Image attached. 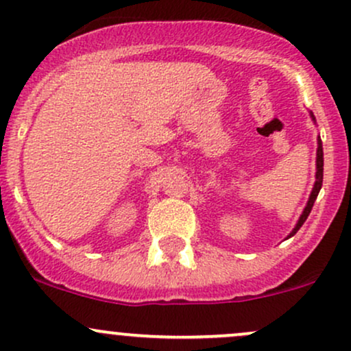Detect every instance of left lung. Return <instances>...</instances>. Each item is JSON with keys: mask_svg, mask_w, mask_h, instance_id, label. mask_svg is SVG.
Returning <instances> with one entry per match:
<instances>
[{"mask_svg": "<svg viewBox=\"0 0 351 351\" xmlns=\"http://www.w3.org/2000/svg\"><path fill=\"white\" fill-rule=\"evenodd\" d=\"M311 119H313V121H315L313 113H311ZM322 183H323V146H322V140H319V136H318V149H317V182H315V186H313V190H311V195H310V198H308V203H306L305 210H303L302 217H300L298 223H296V226L293 228V232L288 234V238L293 237V234H295L296 232H298L300 228H302L303 223L306 221L308 215H310L311 208H313L315 199H317L319 190H322Z\"/></svg>", "mask_w": 351, "mask_h": 351, "instance_id": "obj_1", "label": "left lung"}]
</instances>
